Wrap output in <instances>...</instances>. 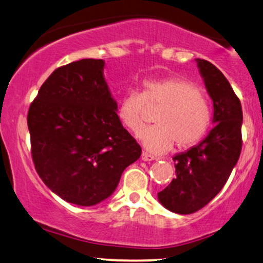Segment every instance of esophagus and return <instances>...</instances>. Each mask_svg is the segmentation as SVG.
Masks as SVG:
<instances>
[{"instance_id":"obj_1","label":"esophagus","mask_w":263,"mask_h":263,"mask_svg":"<svg viewBox=\"0 0 263 263\" xmlns=\"http://www.w3.org/2000/svg\"><path fill=\"white\" fill-rule=\"evenodd\" d=\"M142 160L145 161V162H149V161L156 160V158H155L153 155H150V154H147V153H142Z\"/></svg>"}]
</instances>
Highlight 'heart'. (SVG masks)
<instances>
[{
  "label": "heart",
  "mask_w": 263,
  "mask_h": 263,
  "mask_svg": "<svg viewBox=\"0 0 263 263\" xmlns=\"http://www.w3.org/2000/svg\"><path fill=\"white\" fill-rule=\"evenodd\" d=\"M144 102H156L162 108L155 117V126L139 132V139L151 153L162 154L176 142L181 149L193 146L206 135L211 123L209 102L193 83L165 77L143 82L142 94L128 91L118 105V117L128 131L142 128Z\"/></svg>",
  "instance_id": "heart-1"
}]
</instances>
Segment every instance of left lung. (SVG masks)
<instances>
[{"label":"left lung","mask_w":263,"mask_h":263,"mask_svg":"<svg viewBox=\"0 0 263 263\" xmlns=\"http://www.w3.org/2000/svg\"><path fill=\"white\" fill-rule=\"evenodd\" d=\"M199 72L213 102L214 127L197 145L173 157L176 177L157 194L165 209L179 214L200 210L221 191L242 149V106L219 69L197 58Z\"/></svg>","instance_id":"obj_1"}]
</instances>
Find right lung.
I'll return each instance as SVG.
<instances>
[{
    "label": "right lung",
    "instance_id": "add662e5",
    "mask_svg": "<svg viewBox=\"0 0 263 263\" xmlns=\"http://www.w3.org/2000/svg\"><path fill=\"white\" fill-rule=\"evenodd\" d=\"M105 61L81 59L51 73L29 107L32 157L44 183L66 202L94 206L113 194L142 149L118 117Z\"/></svg>",
    "mask_w": 263,
    "mask_h": 263
}]
</instances>
